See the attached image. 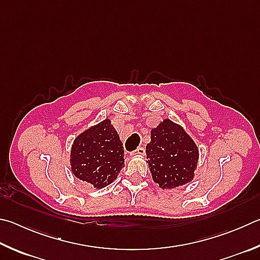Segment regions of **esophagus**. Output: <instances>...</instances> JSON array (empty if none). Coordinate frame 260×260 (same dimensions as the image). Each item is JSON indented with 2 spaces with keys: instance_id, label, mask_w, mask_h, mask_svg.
I'll use <instances>...</instances> for the list:
<instances>
[{
  "instance_id": "obj_1",
  "label": "esophagus",
  "mask_w": 260,
  "mask_h": 260,
  "mask_svg": "<svg viewBox=\"0 0 260 260\" xmlns=\"http://www.w3.org/2000/svg\"><path fill=\"white\" fill-rule=\"evenodd\" d=\"M134 154H140V155H144V153H145V150H144V148H142V146H140V148H138L136 149L134 152H133Z\"/></svg>"
}]
</instances>
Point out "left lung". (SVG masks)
<instances>
[{
	"mask_svg": "<svg viewBox=\"0 0 260 260\" xmlns=\"http://www.w3.org/2000/svg\"><path fill=\"white\" fill-rule=\"evenodd\" d=\"M145 152L151 175L161 188L182 186L194 177L199 149L183 127L171 119L151 129Z\"/></svg>",
	"mask_w": 260,
	"mask_h": 260,
	"instance_id": "8db88e82",
	"label": "left lung"
}]
</instances>
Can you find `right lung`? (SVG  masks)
<instances>
[{"mask_svg":"<svg viewBox=\"0 0 260 260\" xmlns=\"http://www.w3.org/2000/svg\"><path fill=\"white\" fill-rule=\"evenodd\" d=\"M124 146L109 119L84 131L74 141L70 166L75 176L95 188H103L117 178L124 167Z\"/></svg>","mask_w":260,"mask_h":260,"instance_id":"right-lung-1","label":"right lung"}]
</instances>
